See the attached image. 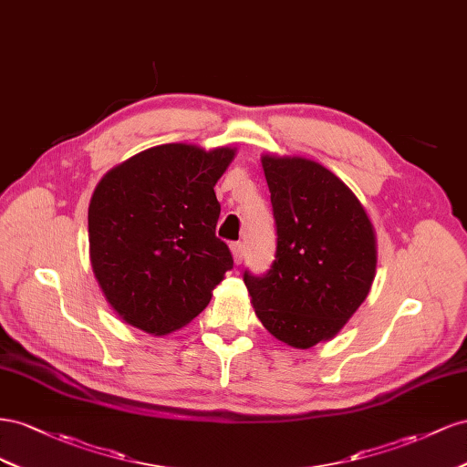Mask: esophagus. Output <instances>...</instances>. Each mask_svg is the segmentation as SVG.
Instances as JSON below:
<instances>
[{"label":"esophagus","instance_id":"34e87169","mask_svg":"<svg viewBox=\"0 0 467 467\" xmlns=\"http://www.w3.org/2000/svg\"><path fill=\"white\" fill-rule=\"evenodd\" d=\"M231 252H233V258H234V264L238 265L243 262V256H244V246L243 243H233L231 244Z\"/></svg>","mask_w":467,"mask_h":467}]
</instances>
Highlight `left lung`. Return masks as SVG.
I'll return each mask as SVG.
<instances>
[{
    "label": "left lung",
    "instance_id": "1",
    "mask_svg": "<svg viewBox=\"0 0 467 467\" xmlns=\"http://www.w3.org/2000/svg\"><path fill=\"white\" fill-rule=\"evenodd\" d=\"M277 248L272 270L244 274L260 323L291 348L335 338L376 277L378 241L366 207L338 176L303 156L262 154Z\"/></svg>",
    "mask_w": 467,
    "mask_h": 467
}]
</instances>
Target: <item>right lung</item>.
Listing matches in <instances>:
<instances>
[{
	"instance_id": "right-lung-1",
	"label": "right lung",
	"mask_w": 467,
	"mask_h": 467,
	"mask_svg": "<svg viewBox=\"0 0 467 467\" xmlns=\"http://www.w3.org/2000/svg\"><path fill=\"white\" fill-rule=\"evenodd\" d=\"M236 149L170 142L130 156L105 174L88 209L89 262L115 315L152 337L202 313L231 250L215 236V183Z\"/></svg>"
}]
</instances>
